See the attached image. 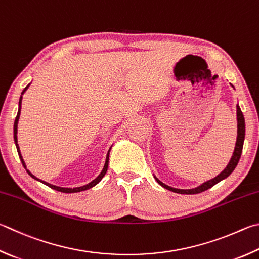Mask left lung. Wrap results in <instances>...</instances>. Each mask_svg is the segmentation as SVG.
<instances>
[{
    "label": "left lung",
    "instance_id": "1",
    "mask_svg": "<svg viewBox=\"0 0 259 259\" xmlns=\"http://www.w3.org/2000/svg\"><path fill=\"white\" fill-rule=\"evenodd\" d=\"M237 116H238V137H237L236 148H234V152H233V155H232V157H231V161H230V163L228 164V166L224 168V171L222 173H220L218 177L214 178V179H211V180L203 183V185H201V186L195 188V189H187V190L176 189V188L168 187L166 185H164L163 182L159 181L157 178H155V179H156V181L162 187L165 188V189L171 190L173 192H177V194L192 195V194H199V192H203L205 190L209 189V188L215 186L216 183L220 182L221 180H223V179H225V178L231 175L234 168H236L237 164L239 162V159H240L241 153H242V147H243V140H244V117H243V114H242V112L240 110V107H239V105L237 106Z\"/></svg>",
    "mask_w": 259,
    "mask_h": 259
}]
</instances>
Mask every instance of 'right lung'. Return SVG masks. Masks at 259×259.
I'll use <instances>...</instances> for the list:
<instances>
[{
	"mask_svg": "<svg viewBox=\"0 0 259 259\" xmlns=\"http://www.w3.org/2000/svg\"><path fill=\"white\" fill-rule=\"evenodd\" d=\"M28 86H29V84H28ZM28 86L23 89L22 91V93H21V95L23 93L26 92V89L28 88ZM21 100H22V96H20V101H19V110H18V114H17V116H16V120H15V125H13V134H15V143H16V146H17V150H18V154H19V157H20V159H21V163H22V165H23V167L26 168L27 170V167H26V164H25V162H23V159H22V156H21V153H20V149H19V146H18V139H17V128H18V121H19V116H20V110H21ZM110 152V150H109ZM109 154L110 153H107V156H106V161H105V165H104V167H103V171L101 172V175L98 176L95 180H93L92 182H89L88 185H86V186H82V187H77V188H61V187H56V186H53V185H51V183H48V182H45V181H40L39 179H37L35 176H32L31 173L27 170V172H28V175H29L31 178H34V179H36V180H38V181H40V182H43L44 185H46V186H49L50 188H52V189H54V190H58V191H61V192H64V194H72V192H79V191H83V190H87V189H89V188H92V187H94L95 185H97L98 182H100L101 180H102V178L105 176V173H106V171H107V166H109Z\"/></svg>",
	"mask_w": 259,
	"mask_h": 259,
	"instance_id": "obj_1",
	"label": "right lung"
}]
</instances>
